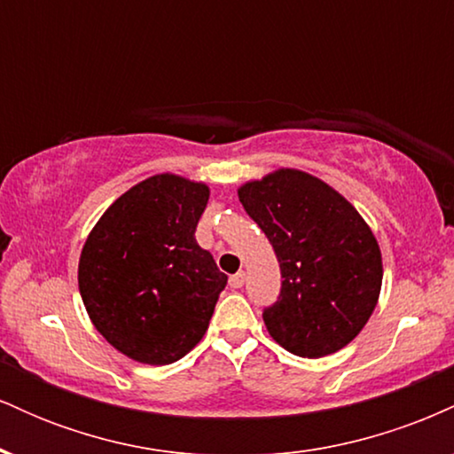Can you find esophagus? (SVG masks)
I'll return each mask as SVG.
<instances>
[{
	"mask_svg": "<svg viewBox=\"0 0 454 454\" xmlns=\"http://www.w3.org/2000/svg\"><path fill=\"white\" fill-rule=\"evenodd\" d=\"M243 284H245V273H243V270H239L237 275H232V278H231V288L239 290Z\"/></svg>",
	"mask_w": 454,
	"mask_h": 454,
	"instance_id": "1",
	"label": "esophagus"
}]
</instances>
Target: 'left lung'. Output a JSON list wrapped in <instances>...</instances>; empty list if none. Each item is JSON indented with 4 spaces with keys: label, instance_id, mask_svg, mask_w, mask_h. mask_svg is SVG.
<instances>
[{
    "label": "left lung",
    "instance_id": "left-lung-1",
    "mask_svg": "<svg viewBox=\"0 0 454 454\" xmlns=\"http://www.w3.org/2000/svg\"><path fill=\"white\" fill-rule=\"evenodd\" d=\"M281 269L279 301L264 309L284 350L320 358L346 348L376 309L382 252L369 223L340 192L296 168H278L237 190Z\"/></svg>",
    "mask_w": 454,
    "mask_h": 454
}]
</instances>
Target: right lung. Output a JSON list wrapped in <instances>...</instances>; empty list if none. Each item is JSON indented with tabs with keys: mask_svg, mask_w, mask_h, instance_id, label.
Wrapping results in <instances>:
<instances>
[{
	"mask_svg": "<svg viewBox=\"0 0 454 454\" xmlns=\"http://www.w3.org/2000/svg\"><path fill=\"white\" fill-rule=\"evenodd\" d=\"M209 185L160 173L102 213L78 258V290L98 333L145 364H170L205 337L228 278L196 243Z\"/></svg>",
	"mask_w": 454,
	"mask_h": 454,
	"instance_id": "right-lung-1",
	"label": "right lung"
}]
</instances>
